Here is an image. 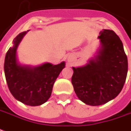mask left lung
<instances>
[{"label": "left lung", "instance_id": "obj_1", "mask_svg": "<svg viewBox=\"0 0 131 131\" xmlns=\"http://www.w3.org/2000/svg\"><path fill=\"white\" fill-rule=\"evenodd\" d=\"M99 36L101 47L85 66L73 67L71 82L82 102L91 106L106 104L116 97L125 83L128 60L123 44L115 33L104 29Z\"/></svg>", "mask_w": 131, "mask_h": 131}]
</instances>
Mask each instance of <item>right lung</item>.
<instances>
[{"mask_svg": "<svg viewBox=\"0 0 131 131\" xmlns=\"http://www.w3.org/2000/svg\"><path fill=\"white\" fill-rule=\"evenodd\" d=\"M27 31L19 34L13 46L6 53L4 71L10 92L17 100L26 105H41L51 95L57 78L65 67V62L53 65L45 63L36 67L21 65L17 60L16 51Z\"/></svg>", "mask_w": 131, "mask_h": 131, "instance_id": "1", "label": "right lung"}]
</instances>
